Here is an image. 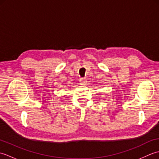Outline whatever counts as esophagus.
Wrapping results in <instances>:
<instances>
[{"instance_id":"34e87169","label":"esophagus","mask_w":159,"mask_h":159,"mask_svg":"<svg viewBox=\"0 0 159 159\" xmlns=\"http://www.w3.org/2000/svg\"><path fill=\"white\" fill-rule=\"evenodd\" d=\"M79 81L80 85H85V83H86V80L85 79H84V78H81V79H80Z\"/></svg>"}]
</instances>
